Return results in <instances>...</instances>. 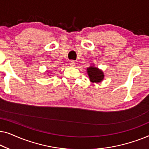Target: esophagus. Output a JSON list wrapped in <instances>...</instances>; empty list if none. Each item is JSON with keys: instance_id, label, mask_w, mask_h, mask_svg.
<instances>
[{"instance_id": "esophagus-1", "label": "esophagus", "mask_w": 149, "mask_h": 149, "mask_svg": "<svg viewBox=\"0 0 149 149\" xmlns=\"http://www.w3.org/2000/svg\"><path fill=\"white\" fill-rule=\"evenodd\" d=\"M69 64L70 65V66H74V65L75 64V62L74 60H70L69 61Z\"/></svg>"}]
</instances>
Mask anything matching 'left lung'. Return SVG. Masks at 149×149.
I'll use <instances>...</instances> for the list:
<instances>
[{
    "label": "left lung",
    "instance_id": "8db88e82",
    "mask_svg": "<svg viewBox=\"0 0 149 149\" xmlns=\"http://www.w3.org/2000/svg\"><path fill=\"white\" fill-rule=\"evenodd\" d=\"M87 72L91 82L92 83L101 82L104 77L102 70H100L96 67L89 66V68H87Z\"/></svg>",
    "mask_w": 149,
    "mask_h": 149
}]
</instances>
